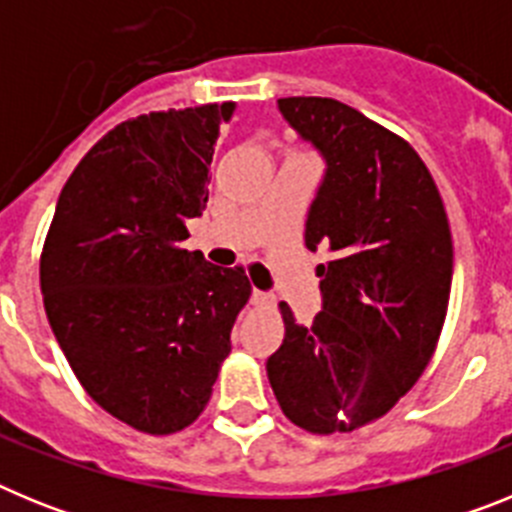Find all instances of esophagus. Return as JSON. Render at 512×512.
Masks as SVG:
<instances>
[{
  "label": "esophagus",
  "mask_w": 512,
  "mask_h": 512,
  "mask_svg": "<svg viewBox=\"0 0 512 512\" xmlns=\"http://www.w3.org/2000/svg\"><path fill=\"white\" fill-rule=\"evenodd\" d=\"M251 302L256 307H269V305H274V297H269V295H266V292H259V289H253Z\"/></svg>",
  "instance_id": "1"
}]
</instances>
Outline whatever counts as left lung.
<instances>
[{
	"instance_id": "obj_1",
	"label": "left lung",
	"mask_w": 512,
	"mask_h": 512,
	"mask_svg": "<svg viewBox=\"0 0 512 512\" xmlns=\"http://www.w3.org/2000/svg\"><path fill=\"white\" fill-rule=\"evenodd\" d=\"M279 110L328 164L305 228L328 261L310 328L279 305L284 341L266 374L302 431H356L390 413L436 351L454 274L449 217L405 138L330 97H284Z\"/></svg>"
}]
</instances>
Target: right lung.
Segmentation results:
<instances>
[{
    "label": "right lung",
    "mask_w": 512,
    "mask_h": 512,
    "mask_svg": "<svg viewBox=\"0 0 512 512\" xmlns=\"http://www.w3.org/2000/svg\"><path fill=\"white\" fill-rule=\"evenodd\" d=\"M233 112L223 102L120 122L63 184L40 253L45 315L76 379L151 436L200 418L251 297L243 266L182 248Z\"/></svg>",
    "instance_id": "1"
}]
</instances>
